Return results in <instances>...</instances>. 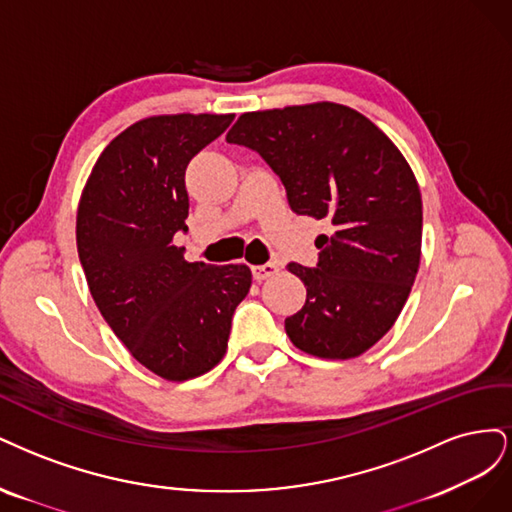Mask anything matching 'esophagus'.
Wrapping results in <instances>:
<instances>
[{
    "mask_svg": "<svg viewBox=\"0 0 512 512\" xmlns=\"http://www.w3.org/2000/svg\"><path fill=\"white\" fill-rule=\"evenodd\" d=\"M278 272V266L272 261L263 263V266H253V278L257 280V283H261V280H266L270 276H274Z\"/></svg>",
    "mask_w": 512,
    "mask_h": 512,
    "instance_id": "obj_1",
    "label": "esophagus"
}]
</instances>
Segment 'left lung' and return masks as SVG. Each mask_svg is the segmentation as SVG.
Masks as SVG:
<instances>
[{
	"label": "left lung",
	"instance_id": "8db88e82",
	"mask_svg": "<svg viewBox=\"0 0 512 512\" xmlns=\"http://www.w3.org/2000/svg\"><path fill=\"white\" fill-rule=\"evenodd\" d=\"M227 142L278 174L295 214L332 221L317 268L291 261L306 304L289 340L323 359H351L381 340L408 300L421 259L423 204L408 161L364 114L334 102L244 112Z\"/></svg>",
	"mask_w": 512,
	"mask_h": 512
}]
</instances>
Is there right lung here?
I'll use <instances>...</instances> for the list:
<instances>
[{"instance_id":"add662e5","label":"right lung","mask_w":512,"mask_h":512,"mask_svg":"<svg viewBox=\"0 0 512 512\" xmlns=\"http://www.w3.org/2000/svg\"><path fill=\"white\" fill-rule=\"evenodd\" d=\"M234 114H161L97 157L76 214V246L93 300L144 368L189 381L219 364L236 306L251 289L244 263H189L183 246L185 170Z\"/></svg>"}]
</instances>
